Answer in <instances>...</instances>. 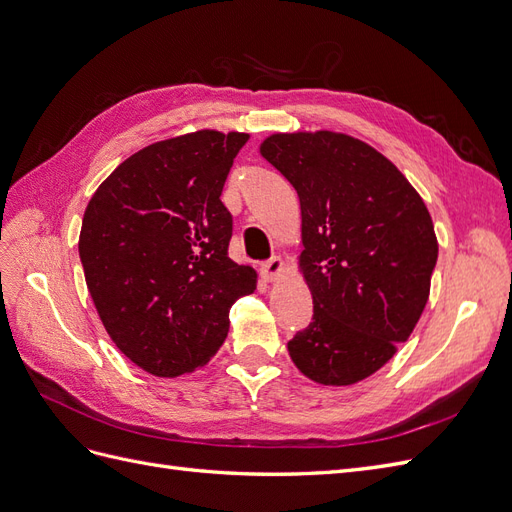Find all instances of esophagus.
I'll return each mask as SVG.
<instances>
[{
  "label": "esophagus",
  "mask_w": 512,
  "mask_h": 512,
  "mask_svg": "<svg viewBox=\"0 0 512 512\" xmlns=\"http://www.w3.org/2000/svg\"><path fill=\"white\" fill-rule=\"evenodd\" d=\"M282 271H284V262H282V258H277V256H273L267 262H262V267H260V273H262V277H265L267 282L280 280Z\"/></svg>",
  "instance_id": "esophagus-1"
}]
</instances>
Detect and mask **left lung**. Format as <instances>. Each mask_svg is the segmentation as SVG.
I'll return each instance as SVG.
<instances>
[{"instance_id": "obj_1", "label": "left lung", "mask_w": 512, "mask_h": 512, "mask_svg": "<svg viewBox=\"0 0 512 512\" xmlns=\"http://www.w3.org/2000/svg\"><path fill=\"white\" fill-rule=\"evenodd\" d=\"M260 156L301 203L299 267L314 318L288 342L301 374L348 386L393 359L429 299L438 239L423 198L399 168L339 132L273 134Z\"/></svg>"}]
</instances>
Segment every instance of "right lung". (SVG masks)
<instances>
[{
  "label": "right lung",
  "mask_w": 512,
  "mask_h": 512,
  "mask_svg": "<svg viewBox=\"0 0 512 512\" xmlns=\"http://www.w3.org/2000/svg\"><path fill=\"white\" fill-rule=\"evenodd\" d=\"M243 132L198 130L136 151L83 215L79 256L98 316L141 369L175 378L209 363L228 312L256 271L228 258L232 215L220 200Z\"/></svg>",
  "instance_id": "1"
}]
</instances>
